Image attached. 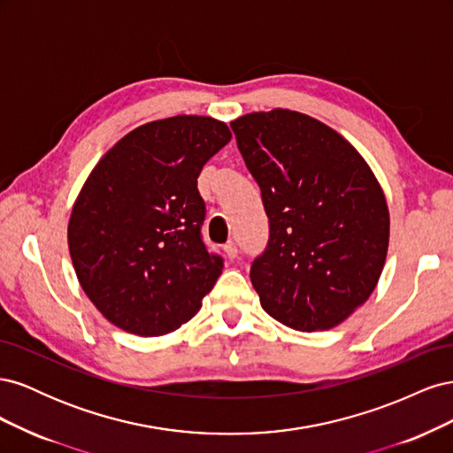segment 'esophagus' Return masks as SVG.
I'll list each match as a JSON object with an SVG mask.
<instances>
[{
	"label": "esophagus",
	"instance_id": "34e87169",
	"mask_svg": "<svg viewBox=\"0 0 453 453\" xmlns=\"http://www.w3.org/2000/svg\"><path fill=\"white\" fill-rule=\"evenodd\" d=\"M223 251H225V255H226L228 258H236V257H238V248H236V243H234V242H228V243H225Z\"/></svg>",
	"mask_w": 453,
	"mask_h": 453
}]
</instances>
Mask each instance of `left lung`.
<instances>
[{"mask_svg":"<svg viewBox=\"0 0 453 453\" xmlns=\"http://www.w3.org/2000/svg\"><path fill=\"white\" fill-rule=\"evenodd\" d=\"M270 221L251 283L260 306L295 331H326L376 289L389 210L374 172L346 138L291 109L230 122Z\"/></svg>","mask_w":453,"mask_h":453,"instance_id":"obj_1","label":"left lung"}]
</instances>
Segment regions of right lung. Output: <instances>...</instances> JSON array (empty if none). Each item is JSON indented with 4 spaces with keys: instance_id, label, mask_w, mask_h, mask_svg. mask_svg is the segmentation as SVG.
Masks as SVG:
<instances>
[{
    "instance_id": "obj_1",
    "label": "right lung",
    "mask_w": 453,
    "mask_h": 453,
    "mask_svg": "<svg viewBox=\"0 0 453 453\" xmlns=\"http://www.w3.org/2000/svg\"><path fill=\"white\" fill-rule=\"evenodd\" d=\"M230 138L211 117L153 120L119 140L87 177L67 245L81 287L109 323L160 336L202 308L223 258L200 236L198 175Z\"/></svg>"
}]
</instances>
